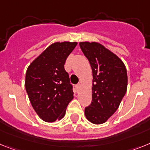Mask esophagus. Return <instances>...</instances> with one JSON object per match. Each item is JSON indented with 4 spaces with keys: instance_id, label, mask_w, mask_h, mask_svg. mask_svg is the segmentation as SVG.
Returning <instances> with one entry per match:
<instances>
[{
    "instance_id": "obj_1",
    "label": "esophagus",
    "mask_w": 150,
    "mask_h": 150,
    "mask_svg": "<svg viewBox=\"0 0 150 150\" xmlns=\"http://www.w3.org/2000/svg\"><path fill=\"white\" fill-rule=\"evenodd\" d=\"M81 87V84H76V86H75V88H76V89L78 90V91H79V90H80Z\"/></svg>"
}]
</instances>
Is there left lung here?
<instances>
[{
	"label": "left lung",
	"mask_w": 150,
	"mask_h": 150,
	"mask_svg": "<svg viewBox=\"0 0 150 150\" xmlns=\"http://www.w3.org/2000/svg\"><path fill=\"white\" fill-rule=\"evenodd\" d=\"M80 47L93 72L92 102L84 114L91 123L106 122L118 109L127 91V70L115 54L102 44L80 42Z\"/></svg>",
	"instance_id": "8db88e82"
}]
</instances>
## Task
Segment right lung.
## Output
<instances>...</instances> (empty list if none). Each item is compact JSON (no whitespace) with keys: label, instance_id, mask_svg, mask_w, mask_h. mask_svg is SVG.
Listing matches in <instances>:
<instances>
[{"label":"right lung","instance_id":"right-lung-1","mask_svg":"<svg viewBox=\"0 0 150 150\" xmlns=\"http://www.w3.org/2000/svg\"><path fill=\"white\" fill-rule=\"evenodd\" d=\"M76 45V42L54 43L27 69L25 90L32 107L44 122L62 119L73 99L72 85L64 64Z\"/></svg>","mask_w":150,"mask_h":150}]
</instances>
